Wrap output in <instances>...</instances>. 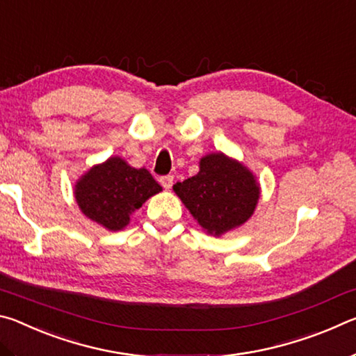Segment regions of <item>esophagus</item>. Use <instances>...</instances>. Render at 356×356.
Returning <instances> with one entry per match:
<instances>
[{
	"label": "esophagus",
	"mask_w": 356,
	"mask_h": 356,
	"mask_svg": "<svg viewBox=\"0 0 356 356\" xmlns=\"http://www.w3.org/2000/svg\"><path fill=\"white\" fill-rule=\"evenodd\" d=\"M172 182H174V176H163L160 177V184L161 186H163L165 190H170L172 186Z\"/></svg>",
	"instance_id": "obj_1"
}]
</instances>
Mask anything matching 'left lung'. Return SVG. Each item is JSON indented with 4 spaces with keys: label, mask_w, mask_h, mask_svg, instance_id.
I'll return each instance as SVG.
<instances>
[{
    "label": "left lung",
    "mask_w": 356,
    "mask_h": 356,
    "mask_svg": "<svg viewBox=\"0 0 356 356\" xmlns=\"http://www.w3.org/2000/svg\"><path fill=\"white\" fill-rule=\"evenodd\" d=\"M200 172L172 186L209 234L231 231L250 218L259 200L252 174L222 154L204 156Z\"/></svg>",
    "instance_id": "1"
}]
</instances>
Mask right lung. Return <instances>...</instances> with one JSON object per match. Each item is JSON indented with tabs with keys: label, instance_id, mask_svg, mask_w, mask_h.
<instances>
[{
	"label": "right lung",
	"instance_id": "add662e5",
	"mask_svg": "<svg viewBox=\"0 0 356 356\" xmlns=\"http://www.w3.org/2000/svg\"><path fill=\"white\" fill-rule=\"evenodd\" d=\"M161 186L147 170H135L119 156L94 166L76 184L75 197L81 212L110 231L129 225L130 213Z\"/></svg>",
	"mask_w": 356,
	"mask_h": 356
}]
</instances>
